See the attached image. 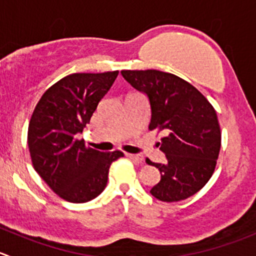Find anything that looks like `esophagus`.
Masks as SVG:
<instances>
[{"label":"esophagus","mask_w":256,"mask_h":256,"mask_svg":"<svg viewBox=\"0 0 256 256\" xmlns=\"http://www.w3.org/2000/svg\"><path fill=\"white\" fill-rule=\"evenodd\" d=\"M126 156L135 161V162H141L142 161V155H138V154H126Z\"/></svg>","instance_id":"esophagus-1"}]
</instances>
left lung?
Listing matches in <instances>:
<instances>
[{
    "mask_svg": "<svg viewBox=\"0 0 256 256\" xmlns=\"http://www.w3.org/2000/svg\"><path fill=\"white\" fill-rule=\"evenodd\" d=\"M122 78L150 104V130H164L160 150L166 162H151L161 178L150 190L156 199L180 202L196 194L215 170L220 145L219 121L199 90L172 74L158 70H124Z\"/></svg>",
    "mask_w": 256,
    "mask_h": 256,
    "instance_id": "left-lung-1",
    "label": "left lung"
}]
</instances>
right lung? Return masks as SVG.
Masks as SVG:
<instances>
[{
	"label": "right lung",
	"mask_w": 256,
	"mask_h": 256,
	"mask_svg": "<svg viewBox=\"0 0 256 256\" xmlns=\"http://www.w3.org/2000/svg\"><path fill=\"white\" fill-rule=\"evenodd\" d=\"M118 71L72 74L57 81L34 108L28 125L34 170L62 199L88 202L106 188L108 168L121 151L102 152L78 140Z\"/></svg>",
	"instance_id": "right-lung-1"
}]
</instances>
